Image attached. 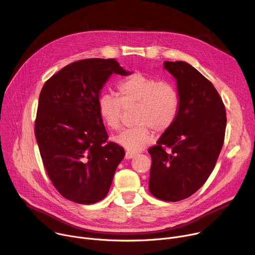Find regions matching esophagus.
Segmentation results:
<instances>
[{
    "label": "esophagus",
    "mask_w": 255,
    "mask_h": 255,
    "mask_svg": "<svg viewBox=\"0 0 255 255\" xmlns=\"http://www.w3.org/2000/svg\"><path fill=\"white\" fill-rule=\"evenodd\" d=\"M134 156H135V153H132V152H129V151H126V153H125V158L126 159H131Z\"/></svg>",
    "instance_id": "34e87169"
}]
</instances>
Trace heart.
Here are the masks:
<instances>
[{"label":"heart","instance_id":"obj_1","mask_svg":"<svg viewBox=\"0 0 255 255\" xmlns=\"http://www.w3.org/2000/svg\"><path fill=\"white\" fill-rule=\"evenodd\" d=\"M118 92L119 96L109 92L102 93L98 99V110L109 129L118 130L123 107L138 106L134 117L136 125L113 137L114 142L127 151L134 153L142 150L152 143V129L161 134L175 122L179 97L170 84L142 72H135L119 84Z\"/></svg>","mask_w":255,"mask_h":255}]
</instances>
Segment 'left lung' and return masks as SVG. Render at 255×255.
I'll use <instances>...</instances> for the list:
<instances>
[{
  "instance_id": "1",
  "label": "left lung",
  "mask_w": 255,
  "mask_h": 255,
  "mask_svg": "<svg viewBox=\"0 0 255 255\" xmlns=\"http://www.w3.org/2000/svg\"><path fill=\"white\" fill-rule=\"evenodd\" d=\"M175 78L179 110L173 125L148 149L149 191L165 202L195 194L212 173L225 138L226 110L213 84L185 61H164Z\"/></svg>"
}]
</instances>
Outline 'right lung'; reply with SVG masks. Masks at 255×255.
<instances>
[{"label":"right lung","mask_w":255,"mask_h":255,"mask_svg":"<svg viewBox=\"0 0 255 255\" xmlns=\"http://www.w3.org/2000/svg\"><path fill=\"white\" fill-rule=\"evenodd\" d=\"M112 74L130 75L114 58H88L61 68L44 84L34 131L44 168L65 199L103 200L125 150L108 141L98 110L100 91Z\"/></svg>","instance_id":"obj_1"}]
</instances>
